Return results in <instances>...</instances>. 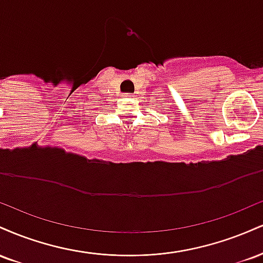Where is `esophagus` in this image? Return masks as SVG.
<instances>
[{
  "mask_svg": "<svg viewBox=\"0 0 263 263\" xmlns=\"http://www.w3.org/2000/svg\"><path fill=\"white\" fill-rule=\"evenodd\" d=\"M125 98H135V95H134V93L127 92V93H125Z\"/></svg>",
  "mask_w": 263,
  "mask_h": 263,
  "instance_id": "obj_1",
  "label": "esophagus"
}]
</instances>
